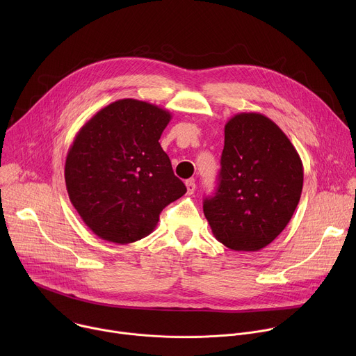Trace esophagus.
I'll list each match as a JSON object with an SVG mask.
<instances>
[{"label": "esophagus", "mask_w": 356, "mask_h": 356, "mask_svg": "<svg viewBox=\"0 0 356 356\" xmlns=\"http://www.w3.org/2000/svg\"><path fill=\"white\" fill-rule=\"evenodd\" d=\"M186 187H187V194H193L195 191V183L194 180H187L186 181Z\"/></svg>", "instance_id": "34e87169"}]
</instances>
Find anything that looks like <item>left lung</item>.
<instances>
[{
    "label": "left lung",
    "instance_id": "1",
    "mask_svg": "<svg viewBox=\"0 0 356 356\" xmlns=\"http://www.w3.org/2000/svg\"><path fill=\"white\" fill-rule=\"evenodd\" d=\"M224 134L218 187L202 210L221 243L257 252L291 220L302 190V163L286 134L259 113L234 115Z\"/></svg>",
    "mask_w": 356,
    "mask_h": 356
}]
</instances>
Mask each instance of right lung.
<instances>
[{"mask_svg": "<svg viewBox=\"0 0 356 356\" xmlns=\"http://www.w3.org/2000/svg\"><path fill=\"white\" fill-rule=\"evenodd\" d=\"M172 114L134 98L101 108L66 156L69 198L101 239L131 243L155 229L162 210L186 191L159 139Z\"/></svg>", "mask_w": 356, "mask_h": 356, "instance_id": "add662e5", "label": "right lung"}]
</instances>
